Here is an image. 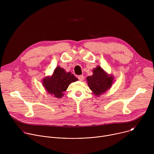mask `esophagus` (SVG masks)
I'll list each match as a JSON object with an SVG mask.
<instances>
[{
  "label": "esophagus",
  "instance_id": "34e87169",
  "mask_svg": "<svg viewBox=\"0 0 154 154\" xmlns=\"http://www.w3.org/2000/svg\"><path fill=\"white\" fill-rule=\"evenodd\" d=\"M78 79H79V80L80 81H82L83 80V79H84V76L83 75H80L78 76Z\"/></svg>",
  "mask_w": 154,
  "mask_h": 154
}]
</instances>
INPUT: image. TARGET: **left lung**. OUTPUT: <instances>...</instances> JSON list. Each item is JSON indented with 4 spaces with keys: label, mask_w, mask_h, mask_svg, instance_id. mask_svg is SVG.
<instances>
[{
    "label": "left lung",
    "mask_w": 154,
    "mask_h": 154,
    "mask_svg": "<svg viewBox=\"0 0 154 154\" xmlns=\"http://www.w3.org/2000/svg\"><path fill=\"white\" fill-rule=\"evenodd\" d=\"M93 75L86 78L88 85L96 96H99L110 88L113 78L112 76H108L99 66L93 70Z\"/></svg>",
    "instance_id": "left-lung-1"
}]
</instances>
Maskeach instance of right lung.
<instances>
[{"mask_svg": "<svg viewBox=\"0 0 154 154\" xmlns=\"http://www.w3.org/2000/svg\"><path fill=\"white\" fill-rule=\"evenodd\" d=\"M78 79L71 72H66L60 66L56 68L52 77L43 80V86L49 94L54 95L57 98L63 96V92L67 90L71 83Z\"/></svg>", "mask_w": 154, "mask_h": 154, "instance_id": "obj_1", "label": "right lung"}]
</instances>
